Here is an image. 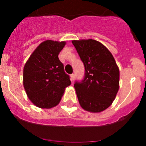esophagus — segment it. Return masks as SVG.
<instances>
[{
	"label": "esophagus",
	"instance_id": "34e87169",
	"mask_svg": "<svg viewBox=\"0 0 146 146\" xmlns=\"http://www.w3.org/2000/svg\"><path fill=\"white\" fill-rule=\"evenodd\" d=\"M70 77H71V80L73 82V81L74 80V77H75V75H74V74H71Z\"/></svg>",
	"mask_w": 146,
	"mask_h": 146
}]
</instances>
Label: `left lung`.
Returning <instances> with one entry per match:
<instances>
[{
	"label": "left lung",
	"mask_w": 146,
	"mask_h": 146,
	"mask_svg": "<svg viewBox=\"0 0 146 146\" xmlns=\"http://www.w3.org/2000/svg\"><path fill=\"white\" fill-rule=\"evenodd\" d=\"M85 66V77L74 86L82 109L100 113L109 108L119 89V69L112 53L94 39L72 40Z\"/></svg>",
	"instance_id": "obj_1"
}]
</instances>
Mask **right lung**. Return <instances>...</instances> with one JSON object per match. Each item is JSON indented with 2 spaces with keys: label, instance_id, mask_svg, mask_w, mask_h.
<instances>
[{
  "label": "right lung",
  "instance_id": "obj_1",
  "mask_svg": "<svg viewBox=\"0 0 146 146\" xmlns=\"http://www.w3.org/2000/svg\"><path fill=\"white\" fill-rule=\"evenodd\" d=\"M66 42L46 40L36 48L23 69V86L28 99L40 108L59 104L65 88L71 85L58 58Z\"/></svg>",
  "mask_w": 146,
  "mask_h": 146
}]
</instances>
